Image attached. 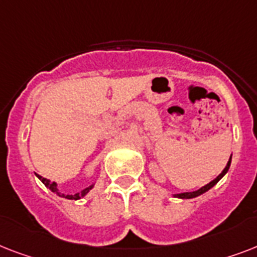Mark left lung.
I'll use <instances>...</instances> for the list:
<instances>
[{
    "label": "left lung",
    "instance_id": "obj_1",
    "mask_svg": "<svg viewBox=\"0 0 257 257\" xmlns=\"http://www.w3.org/2000/svg\"><path fill=\"white\" fill-rule=\"evenodd\" d=\"M232 157V156H231ZM229 165H231V159H229V161H228L227 167L224 168V171L220 173L217 177H216L215 180H212L211 183L207 184V185H204V187H201L200 189H197V191H193V192H184V193H177V195H175L176 197H180V199H193V197H197V196L203 195V193H205L207 191H209L213 185H216V184L219 183V180L223 177L225 173L228 172V169H229Z\"/></svg>",
    "mask_w": 257,
    "mask_h": 257
}]
</instances>
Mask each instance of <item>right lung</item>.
Returning <instances> with one entry per match:
<instances>
[{"instance_id":"1","label":"right lung","mask_w":257,"mask_h":257,"mask_svg":"<svg viewBox=\"0 0 257 257\" xmlns=\"http://www.w3.org/2000/svg\"><path fill=\"white\" fill-rule=\"evenodd\" d=\"M38 179L41 180L42 183L45 184V187H48L52 192H54V193H57L60 197H65V199H69V200H78V199H81V197H84V196L88 193L90 189L93 188V185H90V187L85 188L84 191H81L80 193H76V195H64V193H61V192H58L57 189V184L54 183V181H50V180L45 179V177H42V176H38Z\"/></svg>"}]
</instances>
